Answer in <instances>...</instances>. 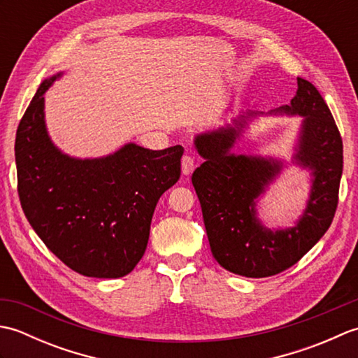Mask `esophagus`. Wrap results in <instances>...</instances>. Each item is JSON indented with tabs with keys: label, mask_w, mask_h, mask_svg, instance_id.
Segmentation results:
<instances>
[{
	"label": "esophagus",
	"mask_w": 358,
	"mask_h": 358,
	"mask_svg": "<svg viewBox=\"0 0 358 358\" xmlns=\"http://www.w3.org/2000/svg\"><path fill=\"white\" fill-rule=\"evenodd\" d=\"M195 169V159L191 155H185L183 159H181V172L183 175H191Z\"/></svg>",
	"instance_id": "1"
}]
</instances>
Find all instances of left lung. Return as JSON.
<instances>
[{
	"mask_svg": "<svg viewBox=\"0 0 358 358\" xmlns=\"http://www.w3.org/2000/svg\"><path fill=\"white\" fill-rule=\"evenodd\" d=\"M291 104L268 113L241 110L229 123L194 136L204 163L192 173L210 252L226 271L262 278L291 268L332 223L343 171V143L332 113L313 83L296 78ZM301 116L289 162L275 156L235 155L250 124L260 116ZM289 165L310 172V195L292 227L269 228L257 201Z\"/></svg>",
	"mask_w": 358,
	"mask_h": 358,
	"instance_id": "1",
	"label": "left lung"
}]
</instances>
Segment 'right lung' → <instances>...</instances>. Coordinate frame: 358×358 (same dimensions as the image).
Wrapping results in <instances>:
<instances>
[{
  "label": "right lung",
  "instance_id": "right-lung-1",
  "mask_svg": "<svg viewBox=\"0 0 358 358\" xmlns=\"http://www.w3.org/2000/svg\"><path fill=\"white\" fill-rule=\"evenodd\" d=\"M64 75L38 87L22 115L15 163L22 210L50 252L94 278L127 275L148 248L157 203L181 173L183 148L152 150L126 143L104 157L78 158L52 141L44 94Z\"/></svg>",
  "mask_w": 358,
  "mask_h": 358
}]
</instances>
